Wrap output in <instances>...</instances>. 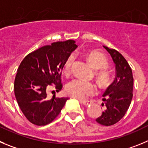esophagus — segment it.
Here are the masks:
<instances>
[{"label": "esophagus", "mask_w": 148, "mask_h": 148, "mask_svg": "<svg viewBox=\"0 0 148 148\" xmlns=\"http://www.w3.org/2000/svg\"><path fill=\"white\" fill-rule=\"evenodd\" d=\"M80 102L82 103H83L85 106H88L92 103V101H80Z\"/></svg>", "instance_id": "34e87169"}]
</instances>
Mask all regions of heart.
I'll use <instances>...</instances> for the list:
<instances>
[{"label": "heart", "mask_w": 148, "mask_h": 148, "mask_svg": "<svg viewBox=\"0 0 148 148\" xmlns=\"http://www.w3.org/2000/svg\"><path fill=\"white\" fill-rule=\"evenodd\" d=\"M87 60L94 69L97 70L96 77L98 83L101 86H104L110 81V74L106 68L108 66V61L104 55L96 50H92L86 55ZM75 60V55L71 54L66 58L63 66V73L66 76L71 73V67ZM66 92L68 95L78 99H85L93 96L96 92V87L92 82H86L76 79L66 85Z\"/></svg>", "instance_id": "b5f03b06"}]
</instances>
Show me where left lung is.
<instances>
[{"label": "left lung", "instance_id": "1", "mask_svg": "<svg viewBox=\"0 0 148 148\" xmlns=\"http://www.w3.org/2000/svg\"><path fill=\"white\" fill-rule=\"evenodd\" d=\"M103 47L115 63L116 76L114 82L103 94L105 110L96 121L101 125L110 126L121 121L130 106L133 97L134 78L132 68L125 58L115 49Z\"/></svg>", "mask_w": 148, "mask_h": 148}]
</instances>
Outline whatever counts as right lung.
Wrapping results in <instances>:
<instances>
[{"mask_svg": "<svg viewBox=\"0 0 148 148\" xmlns=\"http://www.w3.org/2000/svg\"><path fill=\"white\" fill-rule=\"evenodd\" d=\"M77 47L74 40L53 42L29 53L20 63L15 77L14 95L25 118L34 125L52 122L69 99L55 95L48 99L47 90L49 85H54L57 92L62 89L64 63Z\"/></svg>", "mask_w": 148, "mask_h": 148, "instance_id": "add662e5", "label": "right lung"}]
</instances>
